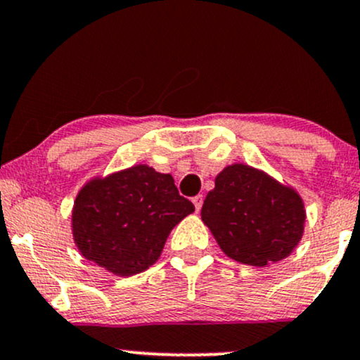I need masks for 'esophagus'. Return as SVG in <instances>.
I'll return each instance as SVG.
<instances>
[{
    "mask_svg": "<svg viewBox=\"0 0 360 360\" xmlns=\"http://www.w3.org/2000/svg\"><path fill=\"white\" fill-rule=\"evenodd\" d=\"M202 201H205V198H202V194H198V196L193 198V205H194V207H196V211L201 210Z\"/></svg>",
    "mask_w": 360,
    "mask_h": 360,
    "instance_id": "34e87169",
    "label": "esophagus"
}]
</instances>
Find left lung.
Listing matches in <instances>:
<instances>
[{"label": "left lung", "mask_w": 360, "mask_h": 360, "mask_svg": "<svg viewBox=\"0 0 360 360\" xmlns=\"http://www.w3.org/2000/svg\"><path fill=\"white\" fill-rule=\"evenodd\" d=\"M201 219L229 258L266 266L298 245L305 210L292 188L245 164H233L216 176Z\"/></svg>", "instance_id": "1"}]
</instances>
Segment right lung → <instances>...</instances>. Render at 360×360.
<instances>
[{"mask_svg": "<svg viewBox=\"0 0 360 360\" xmlns=\"http://www.w3.org/2000/svg\"><path fill=\"white\" fill-rule=\"evenodd\" d=\"M193 211L171 174L139 164L82 188L72 214L73 240L95 265L131 276L158 262L171 229Z\"/></svg>", "mask_w": 360, "mask_h": 360, "instance_id": "obj_1", "label": "right lung"}]
</instances>
